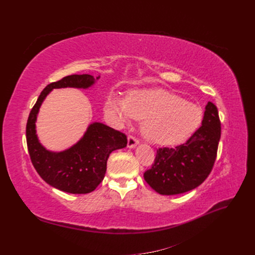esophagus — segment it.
<instances>
[{"label":"esophagus","mask_w":255,"mask_h":255,"mask_svg":"<svg viewBox=\"0 0 255 255\" xmlns=\"http://www.w3.org/2000/svg\"><path fill=\"white\" fill-rule=\"evenodd\" d=\"M137 144H139V141L134 136H128V149H134Z\"/></svg>","instance_id":"34e87169"}]
</instances>
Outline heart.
Masks as SVG:
<instances>
[{
	"instance_id": "obj_1",
	"label": "heart",
	"mask_w": 255,
	"mask_h": 255,
	"mask_svg": "<svg viewBox=\"0 0 255 255\" xmlns=\"http://www.w3.org/2000/svg\"><path fill=\"white\" fill-rule=\"evenodd\" d=\"M104 109L119 125H128L132 119L143 120V137L158 145L184 143L197 132L203 120L201 107L159 88L133 90L127 100L112 94Z\"/></svg>"
}]
</instances>
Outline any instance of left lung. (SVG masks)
Instances as JSON below:
<instances>
[{"instance_id": "1", "label": "left lung", "mask_w": 255, "mask_h": 255, "mask_svg": "<svg viewBox=\"0 0 255 255\" xmlns=\"http://www.w3.org/2000/svg\"><path fill=\"white\" fill-rule=\"evenodd\" d=\"M218 110L205 106L202 126L186 143L158 149L154 165L143 174L145 182L159 195H179L201 185L214 166L220 140Z\"/></svg>"}]
</instances>
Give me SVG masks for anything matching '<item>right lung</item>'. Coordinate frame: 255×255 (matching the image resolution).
<instances>
[{"label": "right lung", "mask_w": 255, "mask_h": 255, "mask_svg": "<svg viewBox=\"0 0 255 255\" xmlns=\"http://www.w3.org/2000/svg\"><path fill=\"white\" fill-rule=\"evenodd\" d=\"M100 79L90 74H72L51 83L38 98L28 116L26 142L36 171L52 187L69 194H88L104 179L110 154L127 146V136L102 122H92L79 141L63 151L48 150L40 142L36 121L40 107L53 89H88Z\"/></svg>", "instance_id": "right-lung-1"}]
</instances>
